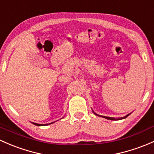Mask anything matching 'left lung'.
<instances>
[{"mask_svg": "<svg viewBox=\"0 0 154 154\" xmlns=\"http://www.w3.org/2000/svg\"><path fill=\"white\" fill-rule=\"evenodd\" d=\"M95 114H96L97 116H102V117L103 118H106V119H110V120H119V119H125V118L128 117L129 115H130V114H127L125 116H124V117H122V118H118V119H115V118H113V117H109V116H101V115H99V114H97L96 113H94Z\"/></svg>", "mask_w": 154, "mask_h": 154, "instance_id": "8db88e82", "label": "left lung"}]
</instances>
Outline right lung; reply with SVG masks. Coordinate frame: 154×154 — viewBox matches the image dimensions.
<instances>
[{"label": "right lung", "mask_w": 154, "mask_h": 154, "mask_svg": "<svg viewBox=\"0 0 154 154\" xmlns=\"http://www.w3.org/2000/svg\"><path fill=\"white\" fill-rule=\"evenodd\" d=\"M53 122H51V123H53ZM32 124H34V125H37V126H43V125H50V124H51V123H48V124H38V123H35V122H32Z\"/></svg>", "instance_id": "add662e5"}]
</instances>
